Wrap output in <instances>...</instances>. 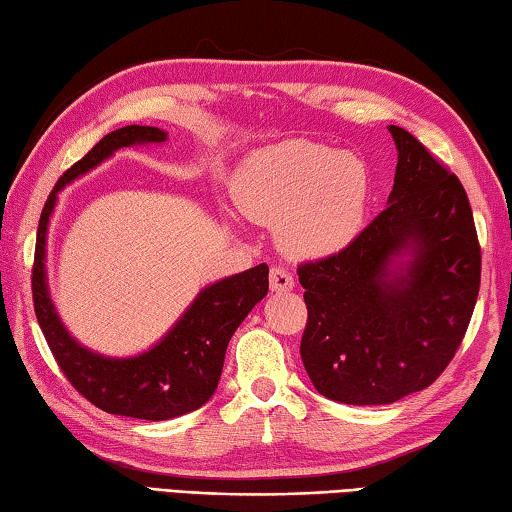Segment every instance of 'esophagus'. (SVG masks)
Returning <instances> with one entry per match:
<instances>
[{
	"label": "esophagus",
	"mask_w": 512,
	"mask_h": 512,
	"mask_svg": "<svg viewBox=\"0 0 512 512\" xmlns=\"http://www.w3.org/2000/svg\"><path fill=\"white\" fill-rule=\"evenodd\" d=\"M270 288L272 292H290L294 288V276L283 267H274L270 272Z\"/></svg>",
	"instance_id": "esophagus-1"
}]
</instances>
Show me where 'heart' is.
Wrapping results in <instances>:
<instances>
[{"label":"heart","instance_id":"b5f03b06","mask_svg":"<svg viewBox=\"0 0 512 512\" xmlns=\"http://www.w3.org/2000/svg\"><path fill=\"white\" fill-rule=\"evenodd\" d=\"M231 193L245 218L276 227L288 254L328 258L362 231L369 173L351 152L288 139L251 155L233 177Z\"/></svg>","mask_w":512,"mask_h":512}]
</instances>
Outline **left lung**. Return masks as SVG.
I'll return each mask as SVG.
<instances>
[{"label": "left lung", "mask_w": 512, "mask_h": 512, "mask_svg": "<svg viewBox=\"0 0 512 512\" xmlns=\"http://www.w3.org/2000/svg\"><path fill=\"white\" fill-rule=\"evenodd\" d=\"M389 132L398 166L387 209L344 251L299 267L303 366L321 396L357 407L427 389L459 348L481 283L459 177L414 134Z\"/></svg>", "instance_id": "left-lung-1"}]
</instances>
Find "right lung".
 Segmentation results:
<instances>
[{
    "instance_id": "obj_1",
    "label": "right lung",
    "mask_w": 512,
    "mask_h": 512,
    "mask_svg": "<svg viewBox=\"0 0 512 512\" xmlns=\"http://www.w3.org/2000/svg\"><path fill=\"white\" fill-rule=\"evenodd\" d=\"M166 141L168 132L152 125H125L105 134L58 179L51 191L40 215L33 263L35 317L67 380L107 414L152 423L184 416L211 400L218 389L231 335L270 288V267L261 263L206 285L168 333L148 351L130 357H110L80 344L62 324L47 281V236L58 193L67 184L87 175L123 148L159 146Z\"/></svg>"
}]
</instances>
